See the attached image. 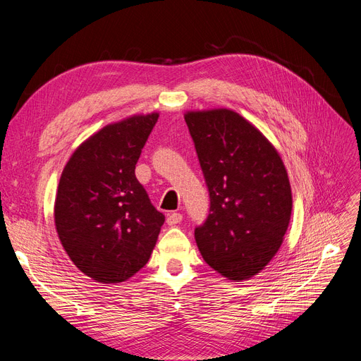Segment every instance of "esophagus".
Returning a JSON list of instances; mask_svg holds the SVG:
<instances>
[{"label":"esophagus","instance_id":"1","mask_svg":"<svg viewBox=\"0 0 361 361\" xmlns=\"http://www.w3.org/2000/svg\"><path fill=\"white\" fill-rule=\"evenodd\" d=\"M181 221H183V215L178 214V212L169 214L168 218H166V224H168V225H177V224H180Z\"/></svg>","mask_w":361,"mask_h":361}]
</instances>
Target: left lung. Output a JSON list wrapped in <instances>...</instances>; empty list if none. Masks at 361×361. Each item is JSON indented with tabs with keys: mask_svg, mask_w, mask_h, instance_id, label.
Segmentation results:
<instances>
[{
	"mask_svg": "<svg viewBox=\"0 0 361 361\" xmlns=\"http://www.w3.org/2000/svg\"><path fill=\"white\" fill-rule=\"evenodd\" d=\"M211 197V214L195 230L204 262L222 276L257 275L287 233L293 195L275 146L228 108L184 114Z\"/></svg>",
	"mask_w": 361,
	"mask_h": 361,
	"instance_id": "obj_1",
	"label": "left lung"
}]
</instances>
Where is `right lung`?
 Returning a JSON list of instances; mask_svg holds the SVG:
<instances>
[{
    "instance_id": "add662e5",
    "label": "right lung",
    "mask_w": 361,
    "mask_h": 361,
    "mask_svg": "<svg viewBox=\"0 0 361 361\" xmlns=\"http://www.w3.org/2000/svg\"><path fill=\"white\" fill-rule=\"evenodd\" d=\"M159 114L106 124L73 152L59 183L54 221L71 262L101 283L140 271L165 216L150 203L135 169Z\"/></svg>"
}]
</instances>
